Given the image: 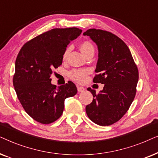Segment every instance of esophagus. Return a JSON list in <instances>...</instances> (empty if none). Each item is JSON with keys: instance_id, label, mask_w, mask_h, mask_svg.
<instances>
[{"instance_id": "1", "label": "esophagus", "mask_w": 158, "mask_h": 158, "mask_svg": "<svg viewBox=\"0 0 158 158\" xmlns=\"http://www.w3.org/2000/svg\"><path fill=\"white\" fill-rule=\"evenodd\" d=\"M85 90V88L84 87H81V86H77V90L78 92H83Z\"/></svg>"}]
</instances>
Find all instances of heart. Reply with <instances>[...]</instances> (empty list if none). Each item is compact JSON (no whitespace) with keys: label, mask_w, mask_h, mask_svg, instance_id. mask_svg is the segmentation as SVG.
Segmentation results:
<instances>
[{"label":"heart","mask_w":158,"mask_h":158,"mask_svg":"<svg viewBox=\"0 0 158 158\" xmlns=\"http://www.w3.org/2000/svg\"><path fill=\"white\" fill-rule=\"evenodd\" d=\"M80 49L83 54L85 56L90 53H94V47L91 42L89 41H84L80 45ZM70 51V47H68L64 50L62 58L65 60L68 57L69 52ZM88 74V70L86 69H74L71 70L69 73V76L73 81L78 82V83H83L87 78V75Z\"/></svg>","instance_id":"b5f03b06"}]
</instances>
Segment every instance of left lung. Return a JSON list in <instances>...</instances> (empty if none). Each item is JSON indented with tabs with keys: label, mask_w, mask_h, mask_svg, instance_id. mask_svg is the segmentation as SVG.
<instances>
[{
	"label": "left lung",
	"mask_w": 158,
	"mask_h": 158,
	"mask_svg": "<svg viewBox=\"0 0 158 158\" xmlns=\"http://www.w3.org/2000/svg\"><path fill=\"white\" fill-rule=\"evenodd\" d=\"M96 43L98 59L94 83L104 84L98 94L88 88L94 96L85 107L88 118L100 126L118 122L134 101L139 72L127 45L115 34L101 29H90L83 33Z\"/></svg>",
	"instance_id": "obj_1"
}]
</instances>
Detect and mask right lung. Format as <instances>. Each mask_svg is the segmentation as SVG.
<instances>
[{"mask_svg":"<svg viewBox=\"0 0 158 158\" xmlns=\"http://www.w3.org/2000/svg\"><path fill=\"white\" fill-rule=\"evenodd\" d=\"M81 32L75 27L51 29L26 43L18 54L13 78L15 90L25 111L41 124L57 120L64 100L77 94L73 82L57 88L50 77L62 64L67 46Z\"/></svg>","mask_w":158,"mask_h":158,"instance_id":"1","label":"right lung"}]
</instances>
